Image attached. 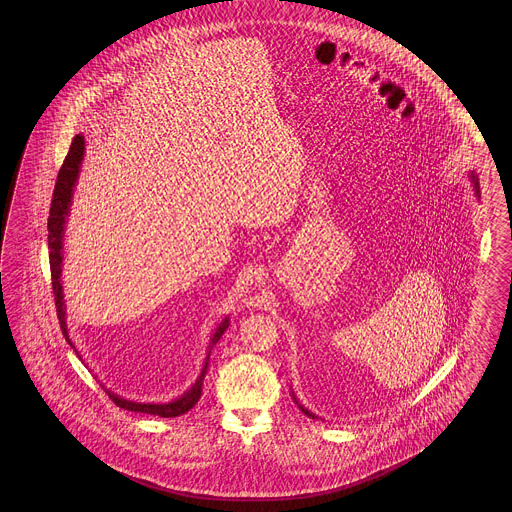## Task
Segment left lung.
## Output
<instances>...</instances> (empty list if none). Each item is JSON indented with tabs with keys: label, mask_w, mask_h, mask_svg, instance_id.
I'll return each mask as SVG.
<instances>
[{
	"label": "left lung",
	"mask_w": 512,
	"mask_h": 512,
	"mask_svg": "<svg viewBox=\"0 0 512 512\" xmlns=\"http://www.w3.org/2000/svg\"><path fill=\"white\" fill-rule=\"evenodd\" d=\"M470 177H472V181H474V186H476V192H478V194H479L478 179H476V175L472 174V175H470ZM300 408H302V412H304V414L309 415V417H315V415L309 414V412H307V410H305L304 406H300Z\"/></svg>",
	"instance_id": "left-lung-1"
}]
</instances>
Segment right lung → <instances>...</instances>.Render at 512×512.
<instances>
[{"label":"right lung","mask_w":512,"mask_h":512,"mask_svg":"<svg viewBox=\"0 0 512 512\" xmlns=\"http://www.w3.org/2000/svg\"><path fill=\"white\" fill-rule=\"evenodd\" d=\"M82 157H84V137L77 135V137H73L71 146H69V152H67L66 159H64V164H62L58 177H56L51 208H49V219H47V230H49V236H47V241H49V265H51V283H53V294H55L56 315H58V320H60L62 333H64V337H66L69 344H71V340L67 337L64 294H62V283H60V274H62V238H64V225H66V216L67 212H69V205H71V196H73V186L77 183ZM227 327H229V318H225L221 322V326L216 329L210 346H216V342L225 333ZM207 368L208 359L196 384L183 397H179L177 401H174V403H133V401H126V399H122V397L109 392V390H106V393H108L109 399L113 403L120 406V408H124V410L159 415V417H177V415L186 414L199 401L201 386H203V381H205Z\"/></svg>","instance_id":"1"}]
</instances>
